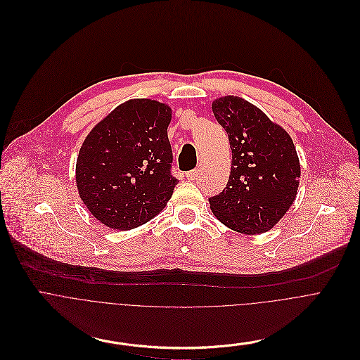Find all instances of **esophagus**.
<instances>
[{"label":"esophagus","mask_w":360,"mask_h":360,"mask_svg":"<svg viewBox=\"0 0 360 360\" xmlns=\"http://www.w3.org/2000/svg\"><path fill=\"white\" fill-rule=\"evenodd\" d=\"M186 177L188 180H197L200 177V170H191V172L186 173Z\"/></svg>","instance_id":"esophagus-1"}]
</instances>
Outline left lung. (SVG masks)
<instances>
[{"instance_id": "1", "label": "left lung", "mask_w": 360, "mask_h": 360, "mask_svg": "<svg viewBox=\"0 0 360 360\" xmlns=\"http://www.w3.org/2000/svg\"><path fill=\"white\" fill-rule=\"evenodd\" d=\"M233 153L226 188L211 197L212 214L229 229L247 234L269 231L297 198L301 165L291 136L261 109L240 96L212 101Z\"/></svg>"}]
</instances>
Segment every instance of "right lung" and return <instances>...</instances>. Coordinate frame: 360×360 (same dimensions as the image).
I'll return each mask as SVG.
<instances>
[{"instance_id":"right-lung-1","label":"right lung","mask_w":360,"mask_h":360,"mask_svg":"<svg viewBox=\"0 0 360 360\" xmlns=\"http://www.w3.org/2000/svg\"><path fill=\"white\" fill-rule=\"evenodd\" d=\"M172 108L130 99L85 137L77 159V187L96 220L113 230L146 224L166 207L177 179L170 173L167 127Z\"/></svg>"}]
</instances>
